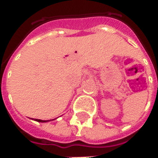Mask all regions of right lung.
I'll return each mask as SVG.
<instances>
[{
  "mask_svg": "<svg viewBox=\"0 0 158 158\" xmlns=\"http://www.w3.org/2000/svg\"><path fill=\"white\" fill-rule=\"evenodd\" d=\"M34 119V118H32ZM56 118L54 119H51V120H41V119H37V118H35L34 120L35 121H37V122H40V123H46V122H50V121H53V120H55Z\"/></svg>",
  "mask_w": 158,
  "mask_h": 158,
  "instance_id": "obj_1",
  "label": "right lung"
}]
</instances>
